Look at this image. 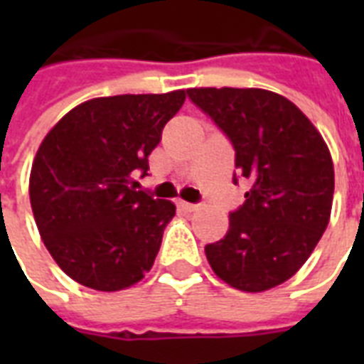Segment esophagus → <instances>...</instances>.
<instances>
[{
  "mask_svg": "<svg viewBox=\"0 0 364 364\" xmlns=\"http://www.w3.org/2000/svg\"><path fill=\"white\" fill-rule=\"evenodd\" d=\"M179 205H181L185 211H196L200 208L198 204H191V202H179Z\"/></svg>",
  "mask_w": 364,
  "mask_h": 364,
  "instance_id": "34e87169",
  "label": "esophagus"
}]
</instances>
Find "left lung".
I'll return each instance as SVG.
<instances>
[{"mask_svg": "<svg viewBox=\"0 0 364 364\" xmlns=\"http://www.w3.org/2000/svg\"><path fill=\"white\" fill-rule=\"evenodd\" d=\"M196 107L232 143V181L247 179L245 202L230 211L227 236L205 245L228 285L260 293L294 276L328 225L333 159L302 111L262 88H191Z\"/></svg>", "mask_w": 364, "mask_h": 364, "instance_id": "left-lung-1", "label": "left lung"}]
</instances>
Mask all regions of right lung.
I'll return each instance as SVG.
<instances>
[{
  "mask_svg": "<svg viewBox=\"0 0 364 364\" xmlns=\"http://www.w3.org/2000/svg\"><path fill=\"white\" fill-rule=\"evenodd\" d=\"M183 102L185 90L88 100L43 139L31 211L48 253L77 283L119 291L151 270L176 205L136 191L132 177L147 176L149 154Z\"/></svg>",
  "mask_w": 364,
  "mask_h": 364,
  "instance_id": "right-lung-1",
  "label": "right lung"
}]
</instances>
